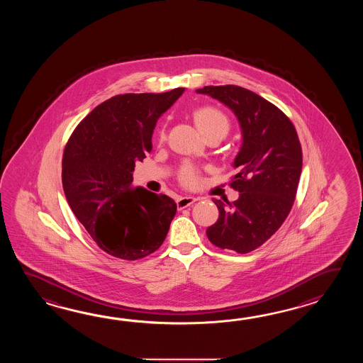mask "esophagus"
<instances>
[{
    "label": "esophagus",
    "mask_w": 363,
    "mask_h": 363,
    "mask_svg": "<svg viewBox=\"0 0 363 363\" xmlns=\"http://www.w3.org/2000/svg\"><path fill=\"white\" fill-rule=\"evenodd\" d=\"M196 201H197L196 197H180V199L177 201V205H178L179 210H182V208L191 206V205H193Z\"/></svg>",
    "instance_id": "1"
}]
</instances>
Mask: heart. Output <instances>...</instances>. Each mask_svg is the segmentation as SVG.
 Here are the masks:
<instances>
[{"instance_id":"obj_1","label":"heart","mask_w":363,"mask_h":363,"mask_svg":"<svg viewBox=\"0 0 363 363\" xmlns=\"http://www.w3.org/2000/svg\"><path fill=\"white\" fill-rule=\"evenodd\" d=\"M193 118L205 138L208 135H222L224 138L230 131L228 118L218 108H211V106L197 108L193 113ZM164 139H166V132L162 128L160 131V140L163 141ZM180 182L185 186L193 188L200 183V174L192 164H185L180 171Z\"/></svg>"}]
</instances>
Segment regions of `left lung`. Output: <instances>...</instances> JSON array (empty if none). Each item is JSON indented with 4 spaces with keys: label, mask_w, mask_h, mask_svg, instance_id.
<instances>
[{
    "label": "left lung",
    "mask_w": 363,
    "mask_h": 363,
    "mask_svg": "<svg viewBox=\"0 0 363 363\" xmlns=\"http://www.w3.org/2000/svg\"><path fill=\"white\" fill-rule=\"evenodd\" d=\"M220 101L239 121L242 143L232 166L233 202L216 200L219 218L206 230L220 249L249 253L278 231L289 214L302 170L301 144L288 116L257 93L238 85L196 91Z\"/></svg>",
    "instance_id": "8db88e82"
}]
</instances>
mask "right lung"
Listing matches in <instances>:
<instances>
[{
	"mask_svg": "<svg viewBox=\"0 0 363 363\" xmlns=\"http://www.w3.org/2000/svg\"><path fill=\"white\" fill-rule=\"evenodd\" d=\"M184 92L127 93L102 102L72 132L62 184L77 220L108 255L135 261L162 245L177 214L166 194L132 186L136 162L152 150L157 121Z\"/></svg>",
	"mask_w": 363,
	"mask_h": 363,
	"instance_id": "right-lung-1",
	"label": "right lung"
}]
</instances>
